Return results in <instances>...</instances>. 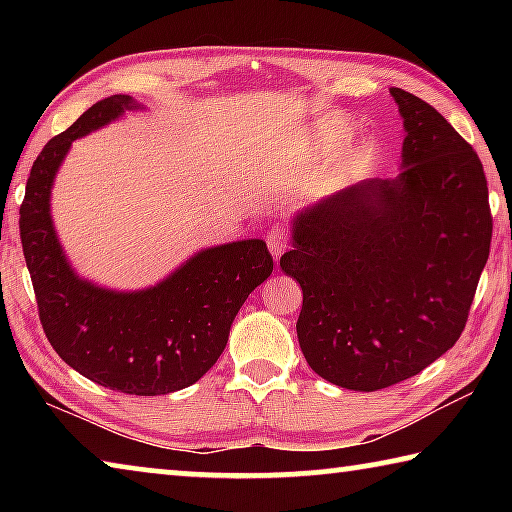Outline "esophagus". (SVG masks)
<instances>
[{"label":"esophagus","instance_id":"34e87169","mask_svg":"<svg viewBox=\"0 0 512 512\" xmlns=\"http://www.w3.org/2000/svg\"><path fill=\"white\" fill-rule=\"evenodd\" d=\"M266 244L273 259H280V255L287 250V232H284L282 225H273V228L266 232Z\"/></svg>","mask_w":512,"mask_h":512}]
</instances>
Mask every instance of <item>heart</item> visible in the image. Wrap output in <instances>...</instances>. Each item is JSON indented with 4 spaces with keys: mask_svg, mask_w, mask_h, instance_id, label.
Instances as JSON below:
<instances>
[{
    "mask_svg": "<svg viewBox=\"0 0 512 512\" xmlns=\"http://www.w3.org/2000/svg\"><path fill=\"white\" fill-rule=\"evenodd\" d=\"M343 124L336 119H327L323 124H318V137L323 144H334L343 135Z\"/></svg>",
    "mask_w": 512,
    "mask_h": 512,
    "instance_id": "1",
    "label": "heart"
}]
</instances>
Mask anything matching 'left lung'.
Instances as JSON below:
<instances>
[{"instance_id":"left-lung-1","label":"left lung","mask_w":512,"mask_h":512,"mask_svg":"<svg viewBox=\"0 0 512 512\" xmlns=\"http://www.w3.org/2000/svg\"><path fill=\"white\" fill-rule=\"evenodd\" d=\"M391 94L406 131L402 171L305 207L280 257L302 289L296 329L311 370L366 393L454 348L492 239L479 155L427 101Z\"/></svg>"}]
</instances>
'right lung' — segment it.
<instances>
[{"instance_id": "add662e5", "label": "right lung", "mask_w": 512, "mask_h": 512, "mask_svg": "<svg viewBox=\"0 0 512 512\" xmlns=\"http://www.w3.org/2000/svg\"><path fill=\"white\" fill-rule=\"evenodd\" d=\"M126 110L140 103L112 94L45 144L27 180L20 239L58 357L110 391L167 395L192 386L221 357L237 311L273 273V257L262 239H246L201 250L151 289L110 291L81 280L56 237L51 185L72 142Z\"/></svg>"}]
</instances>
